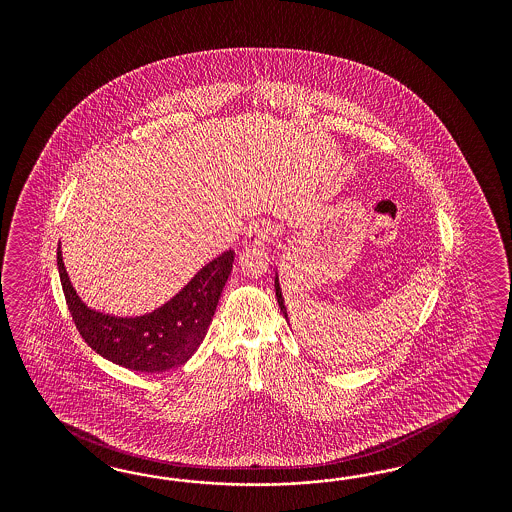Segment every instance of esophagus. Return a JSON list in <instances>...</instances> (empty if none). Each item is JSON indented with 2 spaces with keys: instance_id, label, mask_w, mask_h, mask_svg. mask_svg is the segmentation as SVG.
<instances>
[{
  "instance_id": "1",
  "label": "esophagus",
  "mask_w": 512,
  "mask_h": 512,
  "mask_svg": "<svg viewBox=\"0 0 512 512\" xmlns=\"http://www.w3.org/2000/svg\"><path fill=\"white\" fill-rule=\"evenodd\" d=\"M272 236V225L268 221H253L246 233V242L251 246H264Z\"/></svg>"
}]
</instances>
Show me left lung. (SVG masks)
Returning <instances> with one entry per match:
<instances>
[{
	"instance_id": "8db88e82",
	"label": "left lung",
	"mask_w": 512,
	"mask_h": 512,
	"mask_svg": "<svg viewBox=\"0 0 512 512\" xmlns=\"http://www.w3.org/2000/svg\"><path fill=\"white\" fill-rule=\"evenodd\" d=\"M274 287H276V298H278L279 308H281V313H283V317L287 319V323H289V313H287V308H285V300H283V295H281V287H279V278L278 272H276V278H274Z\"/></svg>"
}]
</instances>
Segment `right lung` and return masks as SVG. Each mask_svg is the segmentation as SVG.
<instances>
[{
	"mask_svg": "<svg viewBox=\"0 0 512 512\" xmlns=\"http://www.w3.org/2000/svg\"><path fill=\"white\" fill-rule=\"evenodd\" d=\"M233 263L234 251L229 249L204 264L163 306L139 317H118L82 302L65 270L62 248H58L63 295L80 336L101 357L144 373L167 372L193 357L212 323Z\"/></svg>",
	"mask_w": 512,
	"mask_h": 512,
	"instance_id": "add662e5",
	"label": "right lung"
}]
</instances>
